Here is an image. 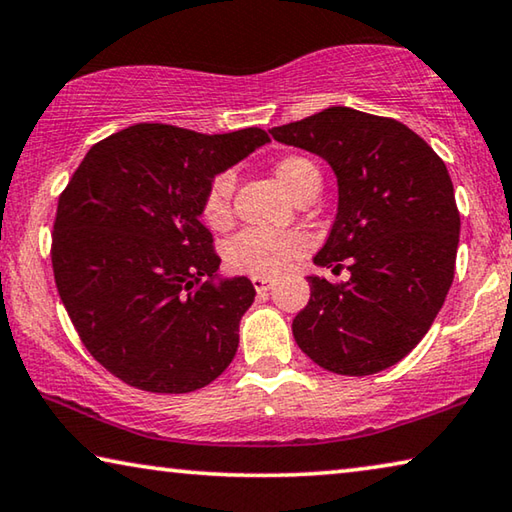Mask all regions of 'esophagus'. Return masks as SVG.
I'll list each match as a JSON object with an SVG mask.
<instances>
[{"label": "esophagus", "instance_id": "34e87169", "mask_svg": "<svg viewBox=\"0 0 512 512\" xmlns=\"http://www.w3.org/2000/svg\"><path fill=\"white\" fill-rule=\"evenodd\" d=\"M250 282H253V287H255L257 291H269V289H273V280H271V278H262V275H253V278H250Z\"/></svg>", "mask_w": 512, "mask_h": 512}]
</instances>
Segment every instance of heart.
I'll use <instances>...</instances> for the list:
<instances>
[{"label": "heart", "mask_w": 512, "mask_h": 512, "mask_svg": "<svg viewBox=\"0 0 512 512\" xmlns=\"http://www.w3.org/2000/svg\"><path fill=\"white\" fill-rule=\"evenodd\" d=\"M275 175L285 186L289 196H298V191L312 180H319V168L310 159L300 154H289L275 164ZM232 193H234V175L223 170L212 177L205 198H202V218L209 227L221 230L232 218ZM307 253V239L294 230H266V227H250L237 234L227 243L225 259L227 266L237 273L273 275L285 273L298 257Z\"/></svg>", "instance_id": "obj_1"}]
</instances>
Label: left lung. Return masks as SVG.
Masks as SVG:
<instances>
[{
  "label": "left lung",
  "mask_w": 512,
  "mask_h": 512,
  "mask_svg": "<svg viewBox=\"0 0 512 512\" xmlns=\"http://www.w3.org/2000/svg\"><path fill=\"white\" fill-rule=\"evenodd\" d=\"M271 134L335 170L337 216L314 262L351 271L346 282L307 278L310 303L291 323L296 344L339 376L392 367L433 326L453 282L460 214L449 170L399 120L348 107Z\"/></svg>",
  "instance_id": "1"
}]
</instances>
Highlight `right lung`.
<instances>
[{"label":"right lung","instance_id":"right-lung-1","mask_svg":"<svg viewBox=\"0 0 512 512\" xmlns=\"http://www.w3.org/2000/svg\"><path fill=\"white\" fill-rule=\"evenodd\" d=\"M141 123L95 143L59 196L52 269L81 344L113 376L154 394L196 392L239 346L248 278L216 280L200 223L212 177L269 143Z\"/></svg>","mask_w":512,"mask_h":512}]
</instances>
